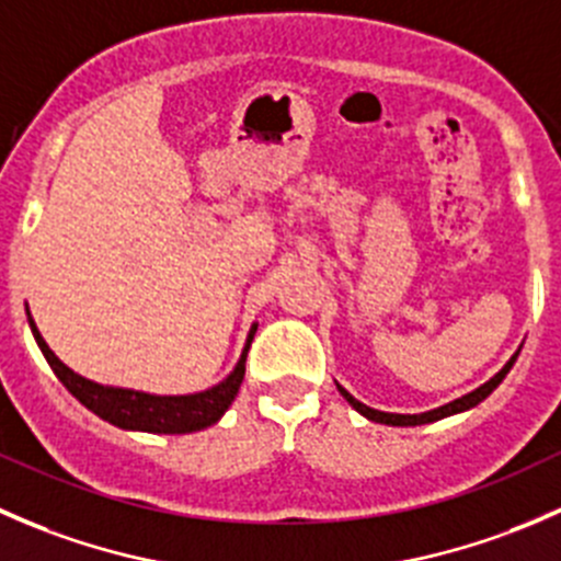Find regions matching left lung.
Masks as SVG:
<instances>
[{
	"mask_svg": "<svg viewBox=\"0 0 561 561\" xmlns=\"http://www.w3.org/2000/svg\"><path fill=\"white\" fill-rule=\"evenodd\" d=\"M518 353H522V350H516V355H513V358L507 360V364L502 366V369L496 371V375L491 377L489 382H483V386H480V388L469 390V393H463L461 399L448 401V404L437 407V410L417 412V415H401V412H382V410H371V407H366L364 401H358V399H355V396H350L347 390H344L342 386H339V382H336V388H339V393H342L344 399L350 401V407H353L355 412H360V415H364V417H369V421H375V423H386V426H423V423L443 421V417L458 415V412H467V410H472V407H478L480 401H483L485 396L491 393V390H494L496 386H500L502 380H505V375H507V371L513 369V364H516Z\"/></svg>",
	"mask_w": 561,
	"mask_h": 561,
	"instance_id": "1",
	"label": "left lung"
}]
</instances>
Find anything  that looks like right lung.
Segmentation results:
<instances>
[{
  "mask_svg": "<svg viewBox=\"0 0 561 561\" xmlns=\"http://www.w3.org/2000/svg\"><path fill=\"white\" fill-rule=\"evenodd\" d=\"M26 320H30L32 336H35L39 353L45 355V360H48V366L54 369V375L59 377L61 386L70 390L87 410H92L94 415L113 423V426L124 428V432L149 434H192L201 432V428L214 426V423L228 412V407L233 404L236 396H239L241 382H244L249 344H252L254 331H257V325L252 322V328H249L247 333V344L244 350H241L239 364L233 366V371H230L222 382H217V386L206 390H197V393L160 396L135 388L103 386V382H94L89 380V377L78 375L70 366L61 364V360L56 358L54 350L45 344L43 333L37 331L35 320H32L30 307H26Z\"/></svg>",
  "mask_w": 561,
  "mask_h": 561,
  "instance_id": "add662e5",
  "label": "right lung"
}]
</instances>
